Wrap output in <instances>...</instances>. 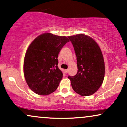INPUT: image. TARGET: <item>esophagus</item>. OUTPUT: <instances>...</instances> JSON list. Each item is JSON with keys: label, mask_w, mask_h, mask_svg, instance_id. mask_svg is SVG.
<instances>
[{"label": "esophagus", "mask_w": 127, "mask_h": 127, "mask_svg": "<svg viewBox=\"0 0 127 127\" xmlns=\"http://www.w3.org/2000/svg\"><path fill=\"white\" fill-rule=\"evenodd\" d=\"M68 70H64V72L65 74L68 73Z\"/></svg>", "instance_id": "esophagus-1"}]
</instances>
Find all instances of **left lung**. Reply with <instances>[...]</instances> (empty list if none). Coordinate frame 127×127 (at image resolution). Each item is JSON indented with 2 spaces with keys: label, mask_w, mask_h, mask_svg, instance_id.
<instances>
[{
  "label": "left lung",
  "mask_w": 127,
  "mask_h": 127,
  "mask_svg": "<svg viewBox=\"0 0 127 127\" xmlns=\"http://www.w3.org/2000/svg\"><path fill=\"white\" fill-rule=\"evenodd\" d=\"M77 56L78 72L68 76L73 90L82 96L95 94L103 82L105 67L102 52L94 39L80 33L68 36Z\"/></svg>",
  "instance_id": "left-lung-1"
}]
</instances>
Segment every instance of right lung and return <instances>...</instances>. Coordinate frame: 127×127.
<instances>
[{"instance_id": "1", "label": "right lung", "mask_w": 127, "mask_h": 127, "mask_svg": "<svg viewBox=\"0 0 127 127\" xmlns=\"http://www.w3.org/2000/svg\"><path fill=\"white\" fill-rule=\"evenodd\" d=\"M69 41L65 36L44 33L28 46L24 61V74L28 87L35 94L48 95L57 89L63 78L57 57Z\"/></svg>"}]
</instances>
